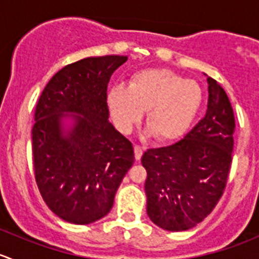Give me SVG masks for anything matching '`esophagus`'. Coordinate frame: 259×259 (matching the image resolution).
Instances as JSON below:
<instances>
[{"label": "esophagus", "mask_w": 259, "mask_h": 259, "mask_svg": "<svg viewBox=\"0 0 259 259\" xmlns=\"http://www.w3.org/2000/svg\"><path fill=\"white\" fill-rule=\"evenodd\" d=\"M134 154H135V159L137 160H140L142 159V155H143V148L139 145H135L134 146Z\"/></svg>", "instance_id": "34e87169"}]
</instances>
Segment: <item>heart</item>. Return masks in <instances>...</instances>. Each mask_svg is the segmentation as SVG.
Segmentation results:
<instances>
[{"instance_id": "heart-1", "label": "heart", "mask_w": 259, "mask_h": 259, "mask_svg": "<svg viewBox=\"0 0 259 259\" xmlns=\"http://www.w3.org/2000/svg\"><path fill=\"white\" fill-rule=\"evenodd\" d=\"M202 89L168 69H145L117 85L106 95L109 113L117 130L129 134L146 112V135L161 143L182 137L202 105Z\"/></svg>"}]
</instances>
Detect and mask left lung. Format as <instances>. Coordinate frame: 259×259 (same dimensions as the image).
Listing matches in <instances>:
<instances>
[{"label": "left lung", "mask_w": 259, "mask_h": 259, "mask_svg": "<svg viewBox=\"0 0 259 259\" xmlns=\"http://www.w3.org/2000/svg\"><path fill=\"white\" fill-rule=\"evenodd\" d=\"M207 76V75H205ZM208 108L204 117L178 143L149 149L146 213L160 228L182 232L203 221L226 188L232 164L234 114L226 91L207 76Z\"/></svg>", "instance_id": "left-lung-1"}]
</instances>
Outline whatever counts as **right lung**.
Listing matches in <instances>:
<instances>
[{
    "mask_svg": "<svg viewBox=\"0 0 259 259\" xmlns=\"http://www.w3.org/2000/svg\"><path fill=\"white\" fill-rule=\"evenodd\" d=\"M127 56L86 57L51 77L32 127L33 170L48 207L64 221L90 224L111 210L134 163L133 144L109 121L106 90Z\"/></svg>",
    "mask_w": 259,
    "mask_h": 259,
    "instance_id": "right-lung-1",
    "label": "right lung"
}]
</instances>
